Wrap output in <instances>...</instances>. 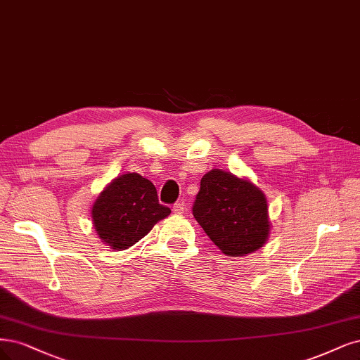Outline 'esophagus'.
Returning <instances> with one entry per match:
<instances>
[{"label":"esophagus","instance_id":"obj_1","mask_svg":"<svg viewBox=\"0 0 360 360\" xmlns=\"http://www.w3.org/2000/svg\"><path fill=\"white\" fill-rule=\"evenodd\" d=\"M184 210H186V207H184L183 202H177L174 207H172V212H174V213L179 214V216L184 213Z\"/></svg>","mask_w":360,"mask_h":360}]
</instances>
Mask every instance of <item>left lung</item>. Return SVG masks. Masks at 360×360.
I'll return each instance as SVG.
<instances>
[{
    "label": "left lung",
    "instance_id": "8db88e82",
    "mask_svg": "<svg viewBox=\"0 0 360 360\" xmlns=\"http://www.w3.org/2000/svg\"><path fill=\"white\" fill-rule=\"evenodd\" d=\"M193 216L226 256H247L262 249L271 232L265 193L249 179L219 168L201 179Z\"/></svg>",
    "mask_w": 360,
    "mask_h": 360
}]
</instances>
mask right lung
Instances as JSON below:
<instances>
[{
	"instance_id": "add662e5",
	"label": "right lung",
	"mask_w": 360,
	"mask_h": 360,
	"mask_svg": "<svg viewBox=\"0 0 360 360\" xmlns=\"http://www.w3.org/2000/svg\"><path fill=\"white\" fill-rule=\"evenodd\" d=\"M171 210L160 205L156 188L139 172L111 180L95 200L91 214L100 240L113 250H127L152 231Z\"/></svg>"
}]
</instances>
